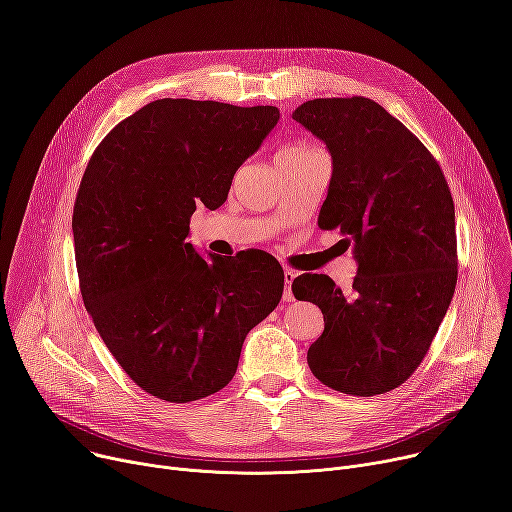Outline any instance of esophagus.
Wrapping results in <instances>:
<instances>
[{
	"instance_id": "obj_1",
	"label": "esophagus",
	"mask_w": 512,
	"mask_h": 512,
	"mask_svg": "<svg viewBox=\"0 0 512 512\" xmlns=\"http://www.w3.org/2000/svg\"><path fill=\"white\" fill-rule=\"evenodd\" d=\"M294 278H297V272L294 270H284V280H286V288H284V299L286 301H292L294 297H292V282H294Z\"/></svg>"
}]
</instances>
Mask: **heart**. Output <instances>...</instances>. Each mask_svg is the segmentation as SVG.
<instances>
[{
  "label": "heart",
  "mask_w": 512,
  "mask_h": 512,
  "mask_svg": "<svg viewBox=\"0 0 512 512\" xmlns=\"http://www.w3.org/2000/svg\"><path fill=\"white\" fill-rule=\"evenodd\" d=\"M321 151L317 147H311V145H305V143H294V145H288L284 147L276 161H294V159H305V157H313V155H319Z\"/></svg>",
  "instance_id": "heart-1"
}]
</instances>
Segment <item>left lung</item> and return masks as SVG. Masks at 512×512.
I'll return each mask as SVG.
<instances>
[{
    "label": "left lung",
    "mask_w": 512,
    "mask_h": 512,
    "mask_svg": "<svg viewBox=\"0 0 512 512\" xmlns=\"http://www.w3.org/2000/svg\"><path fill=\"white\" fill-rule=\"evenodd\" d=\"M292 118L332 155L317 226L338 228L359 263L348 297L326 274L294 278V299L317 305L326 324L307 363L332 390L390 392L421 365L454 294L448 182L425 145L373 99H311Z\"/></svg>",
    "instance_id": "1"
}]
</instances>
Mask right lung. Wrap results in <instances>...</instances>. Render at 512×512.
Returning <instances> with one entry per match:
<instances>
[{
    "label": "right lung",
    "instance_id": "right-lung-1",
    "mask_svg": "<svg viewBox=\"0 0 512 512\" xmlns=\"http://www.w3.org/2000/svg\"><path fill=\"white\" fill-rule=\"evenodd\" d=\"M278 120L274 105L157 99L89 159L72 213L80 294L114 359L155 398L222 390L247 334L282 299L270 253L205 259L186 240L195 209L226 201Z\"/></svg>",
    "mask_w": 512,
    "mask_h": 512
}]
</instances>
